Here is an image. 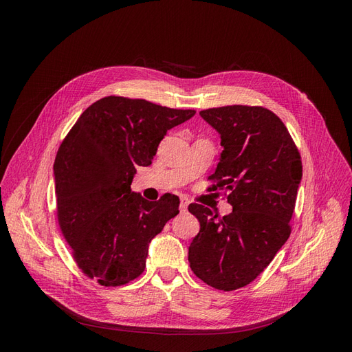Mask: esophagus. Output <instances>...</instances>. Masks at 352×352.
Instances as JSON below:
<instances>
[{
  "label": "esophagus",
  "mask_w": 352,
  "mask_h": 352,
  "mask_svg": "<svg viewBox=\"0 0 352 352\" xmlns=\"http://www.w3.org/2000/svg\"><path fill=\"white\" fill-rule=\"evenodd\" d=\"M188 206H189V199L186 198V197H180V204H179V208H180V211H186V208H188Z\"/></svg>",
  "instance_id": "34e87169"
}]
</instances>
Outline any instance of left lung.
Segmentation results:
<instances>
[{
	"label": "left lung",
	"mask_w": 352,
	"mask_h": 352,
	"mask_svg": "<svg viewBox=\"0 0 352 352\" xmlns=\"http://www.w3.org/2000/svg\"><path fill=\"white\" fill-rule=\"evenodd\" d=\"M220 133L225 148L207 190H225L233 207L220 217L192 202L199 232L189 245L194 274L219 291L250 285L291 235L300 151L283 122L258 105H225L199 111Z\"/></svg>",
	"instance_id": "obj_1"
}]
</instances>
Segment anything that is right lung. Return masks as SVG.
Wrapping results in <instances>:
<instances>
[{
    "label": "right lung",
    "instance_id": "obj_1",
    "mask_svg": "<svg viewBox=\"0 0 352 352\" xmlns=\"http://www.w3.org/2000/svg\"><path fill=\"white\" fill-rule=\"evenodd\" d=\"M195 110L110 95L91 104L54 162L57 220L72 257L89 279L122 286L141 276L148 243L179 212V198L131 192L138 166H150L167 131Z\"/></svg>",
    "mask_w": 352,
    "mask_h": 352
}]
</instances>
